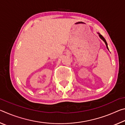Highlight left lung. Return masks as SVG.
Segmentation results:
<instances>
[{"mask_svg":"<svg viewBox=\"0 0 125 125\" xmlns=\"http://www.w3.org/2000/svg\"><path fill=\"white\" fill-rule=\"evenodd\" d=\"M98 34H99V37H100V39H101V40H103V41H104V42L105 43V44H106V47H107V49L109 50V48H108V47H107V42H106V40H105V39H104V37L102 35H100V33H98Z\"/></svg>","mask_w":125,"mask_h":125,"instance_id":"obj_1","label":"left lung"}]
</instances>
